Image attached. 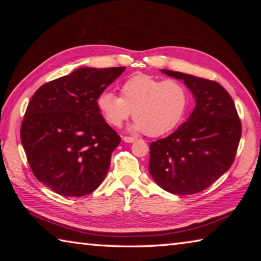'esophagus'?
<instances>
[{"instance_id": "obj_1", "label": "esophagus", "mask_w": 261, "mask_h": 261, "mask_svg": "<svg viewBox=\"0 0 261 261\" xmlns=\"http://www.w3.org/2000/svg\"><path fill=\"white\" fill-rule=\"evenodd\" d=\"M123 141H125V143H134V141H136V138L135 137H123Z\"/></svg>"}]
</instances>
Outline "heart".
I'll return each instance as SVG.
<instances>
[{"instance_id":"heart-1","label":"heart","mask_w":261,"mask_h":261,"mask_svg":"<svg viewBox=\"0 0 261 261\" xmlns=\"http://www.w3.org/2000/svg\"><path fill=\"white\" fill-rule=\"evenodd\" d=\"M98 107L105 120L120 126L134 112L132 130L159 137L175 130L187 116L190 92L177 79H159L136 74L122 84L121 96L103 91L98 96Z\"/></svg>"}]
</instances>
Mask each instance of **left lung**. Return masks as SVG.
Here are the masks:
<instances>
[{
  "label": "left lung",
  "mask_w": 261,
  "mask_h": 261,
  "mask_svg": "<svg viewBox=\"0 0 261 261\" xmlns=\"http://www.w3.org/2000/svg\"><path fill=\"white\" fill-rule=\"evenodd\" d=\"M161 72L183 81L196 107L177 130L149 145V174L170 193L200 192L231 167L242 136L241 120L219 83L170 70Z\"/></svg>",
  "instance_id": "obj_1"
}]
</instances>
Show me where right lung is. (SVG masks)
I'll return each mask as SVG.
<instances>
[{"label":"right lung","instance_id":"add662e5","mask_svg":"<svg viewBox=\"0 0 261 261\" xmlns=\"http://www.w3.org/2000/svg\"><path fill=\"white\" fill-rule=\"evenodd\" d=\"M125 67L79 68L43 84L29 102L20 139L38 180L65 197L102 183L121 137L106 123L98 96Z\"/></svg>","mask_w":261,"mask_h":261}]
</instances>
